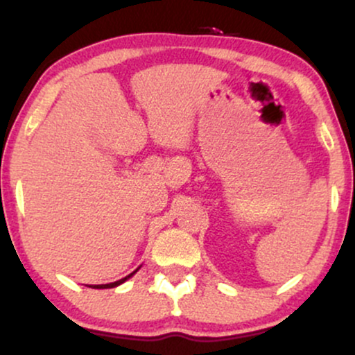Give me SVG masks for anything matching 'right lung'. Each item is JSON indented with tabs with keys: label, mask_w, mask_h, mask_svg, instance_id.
<instances>
[{
	"label": "right lung",
	"mask_w": 355,
	"mask_h": 355,
	"mask_svg": "<svg viewBox=\"0 0 355 355\" xmlns=\"http://www.w3.org/2000/svg\"><path fill=\"white\" fill-rule=\"evenodd\" d=\"M138 270V268H137ZM135 270V272H137ZM135 272H132V274L130 275H126V277H123V279H120V280H116V282H112V284H101V285H89V287H95V288H112V287H116V285H120V284H123L125 280H128L130 277H132L133 274H135Z\"/></svg>",
	"instance_id": "right-lung-1"
}]
</instances>
